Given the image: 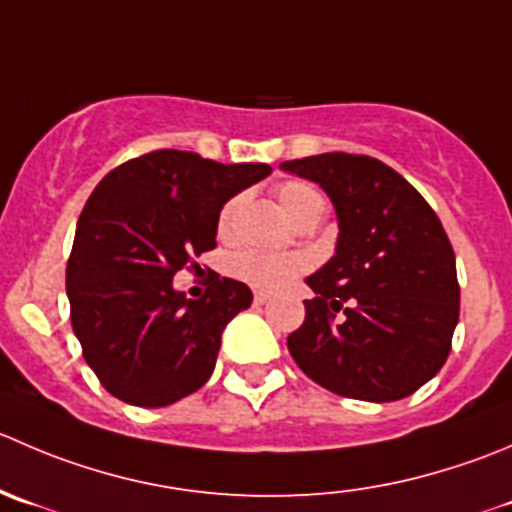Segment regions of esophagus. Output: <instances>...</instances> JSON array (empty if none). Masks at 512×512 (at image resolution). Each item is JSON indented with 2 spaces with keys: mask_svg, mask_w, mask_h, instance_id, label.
Instances as JSON below:
<instances>
[{
  "mask_svg": "<svg viewBox=\"0 0 512 512\" xmlns=\"http://www.w3.org/2000/svg\"><path fill=\"white\" fill-rule=\"evenodd\" d=\"M252 300H255V305H267V302H270V295H267V292H255Z\"/></svg>",
  "mask_w": 512,
  "mask_h": 512,
  "instance_id": "esophagus-1",
  "label": "esophagus"
}]
</instances>
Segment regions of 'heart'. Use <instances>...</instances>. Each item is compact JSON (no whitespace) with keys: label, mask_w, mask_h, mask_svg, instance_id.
Instances as JSON below:
<instances>
[{"label":"heart","mask_w":512,"mask_h":512,"mask_svg":"<svg viewBox=\"0 0 512 512\" xmlns=\"http://www.w3.org/2000/svg\"><path fill=\"white\" fill-rule=\"evenodd\" d=\"M275 195L292 222L325 207L322 205L320 192L312 190L310 185H302V182H282L275 190ZM235 207L237 200H230L222 207L220 220H217L220 235H227V230H230ZM302 270H305V260L300 255H285V252L245 250L240 255H235V260H232V272L240 280H245L247 285L257 287V290H280L292 277L300 275Z\"/></svg>","instance_id":"obj_1"}]
</instances>
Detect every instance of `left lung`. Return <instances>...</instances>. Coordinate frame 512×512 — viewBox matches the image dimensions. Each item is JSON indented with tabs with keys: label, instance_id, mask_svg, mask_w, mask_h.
<instances>
[{
	"label": "left lung",
	"instance_id": "8db88e82",
	"mask_svg": "<svg viewBox=\"0 0 512 512\" xmlns=\"http://www.w3.org/2000/svg\"><path fill=\"white\" fill-rule=\"evenodd\" d=\"M280 170L320 185L340 227L335 255L305 280L315 297L290 355L342 398H408L445 365L458 325L455 252L438 215L375 157L325 152Z\"/></svg>",
	"mask_w": 512,
	"mask_h": 512
}]
</instances>
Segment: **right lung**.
Returning <instances> with one entry per match:
<instances>
[{
    "label": "right lung",
    "mask_w": 512,
    "mask_h": 512,
    "mask_svg": "<svg viewBox=\"0 0 512 512\" xmlns=\"http://www.w3.org/2000/svg\"><path fill=\"white\" fill-rule=\"evenodd\" d=\"M270 172L157 150L94 187L74 232L67 297L84 360L114 398L165 408L210 380L222 330L252 292L212 275L205 295L187 300L172 277L215 250L222 205Z\"/></svg>",
    "instance_id": "1"
}]
</instances>
